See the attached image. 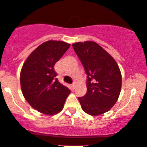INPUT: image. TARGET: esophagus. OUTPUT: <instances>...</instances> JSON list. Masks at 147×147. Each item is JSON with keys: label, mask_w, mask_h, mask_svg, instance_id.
I'll return each instance as SVG.
<instances>
[{"label": "esophagus", "mask_w": 147, "mask_h": 147, "mask_svg": "<svg viewBox=\"0 0 147 147\" xmlns=\"http://www.w3.org/2000/svg\"><path fill=\"white\" fill-rule=\"evenodd\" d=\"M71 87H72V88H74H74H75V87H76V84H75V83H74V84L71 85Z\"/></svg>", "instance_id": "34e87169"}]
</instances>
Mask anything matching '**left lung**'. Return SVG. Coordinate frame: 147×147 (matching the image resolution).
<instances>
[{
  "label": "left lung",
  "mask_w": 147,
  "mask_h": 147,
  "mask_svg": "<svg viewBox=\"0 0 147 147\" xmlns=\"http://www.w3.org/2000/svg\"><path fill=\"white\" fill-rule=\"evenodd\" d=\"M87 74V92L78 98L83 110L93 116L109 111L118 99L122 76L115 60L91 41L72 45Z\"/></svg>",
  "instance_id": "1"
}]
</instances>
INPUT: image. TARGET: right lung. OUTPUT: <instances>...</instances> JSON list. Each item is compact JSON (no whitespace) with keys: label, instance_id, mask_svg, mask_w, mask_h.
Here are the masks:
<instances>
[{"label":"right lung","instance_id":"add662e5","mask_svg":"<svg viewBox=\"0 0 147 147\" xmlns=\"http://www.w3.org/2000/svg\"><path fill=\"white\" fill-rule=\"evenodd\" d=\"M69 47V44L61 41L44 42L30 54L21 69L22 94L33 108L43 114L59 113L71 93L59 82L54 69Z\"/></svg>","mask_w":147,"mask_h":147}]
</instances>
